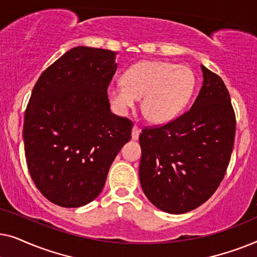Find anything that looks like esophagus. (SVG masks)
Listing matches in <instances>:
<instances>
[{"instance_id":"esophagus-1","label":"esophagus","mask_w":257,"mask_h":257,"mask_svg":"<svg viewBox=\"0 0 257 257\" xmlns=\"http://www.w3.org/2000/svg\"><path fill=\"white\" fill-rule=\"evenodd\" d=\"M140 132H142V130H140L138 126H137V125L133 126V128H132V139L133 140L138 139L139 136H140Z\"/></svg>"}]
</instances>
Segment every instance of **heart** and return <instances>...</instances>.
Returning <instances> with one entry per match:
<instances>
[{
	"instance_id": "obj_1",
	"label": "heart",
	"mask_w": 257,
	"mask_h": 257,
	"mask_svg": "<svg viewBox=\"0 0 257 257\" xmlns=\"http://www.w3.org/2000/svg\"><path fill=\"white\" fill-rule=\"evenodd\" d=\"M196 77L191 68L170 62L144 61L125 72L122 83L112 84L107 96L118 113H126L143 98L142 110L150 121L174 119L193 96Z\"/></svg>"
}]
</instances>
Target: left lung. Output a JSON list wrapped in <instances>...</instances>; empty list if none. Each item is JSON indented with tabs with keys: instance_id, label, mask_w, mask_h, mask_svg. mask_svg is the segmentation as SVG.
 Here are the masks:
<instances>
[{
	"instance_id": "8db88e82",
	"label": "left lung",
	"mask_w": 257,
	"mask_h": 257,
	"mask_svg": "<svg viewBox=\"0 0 257 257\" xmlns=\"http://www.w3.org/2000/svg\"><path fill=\"white\" fill-rule=\"evenodd\" d=\"M203 83L192 107L140 133L139 179L147 199L171 214L205 203L226 174L236 119L223 80L201 65Z\"/></svg>"
}]
</instances>
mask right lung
I'll list each match as a JSON object with an SVG mask.
<instances>
[{
	"label": "right lung",
	"instance_id": "add662e5",
	"mask_svg": "<svg viewBox=\"0 0 257 257\" xmlns=\"http://www.w3.org/2000/svg\"><path fill=\"white\" fill-rule=\"evenodd\" d=\"M117 52L77 47L43 71L24 113L23 140L34 184L65 208L86 205L103 189L133 122L111 112L107 87Z\"/></svg>",
	"mask_w": 257,
	"mask_h": 257
}]
</instances>
